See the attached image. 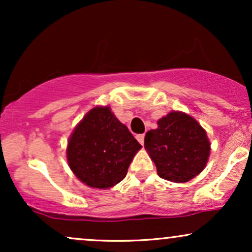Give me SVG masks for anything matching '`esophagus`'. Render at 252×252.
Returning a JSON list of instances; mask_svg holds the SVG:
<instances>
[{"label":"esophagus","mask_w":252,"mask_h":252,"mask_svg":"<svg viewBox=\"0 0 252 252\" xmlns=\"http://www.w3.org/2000/svg\"><path fill=\"white\" fill-rule=\"evenodd\" d=\"M136 138L141 144L144 143V134H140V135H136Z\"/></svg>","instance_id":"34e87169"}]
</instances>
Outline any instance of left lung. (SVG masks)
I'll use <instances>...</instances> for the list:
<instances>
[{
  "label": "left lung",
  "instance_id": "1",
  "mask_svg": "<svg viewBox=\"0 0 252 252\" xmlns=\"http://www.w3.org/2000/svg\"><path fill=\"white\" fill-rule=\"evenodd\" d=\"M149 130L144 148L154 161L158 174L164 180L187 182L205 168L210 156L206 131L193 117L172 111Z\"/></svg>",
  "mask_w": 252,
  "mask_h": 252
}]
</instances>
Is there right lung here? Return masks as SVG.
<instances>
[{
    "label": "right lung",
    "mask_w": 252,
    "mask_h": 252,
    "mask_svg": "<svg viewBox=\"0 0 252 252\" xmlns=\"http://www.w3.org/2000/svg\"><path fill=\"white\" fill-rule=\"evenodd\" d=\"M141 144L109 106L90 110L72 132L67 161L80 181L94 189H110L126 178Z\"/></svg>",
    "instance_id": "right-lung-1"
}]
</instances>
